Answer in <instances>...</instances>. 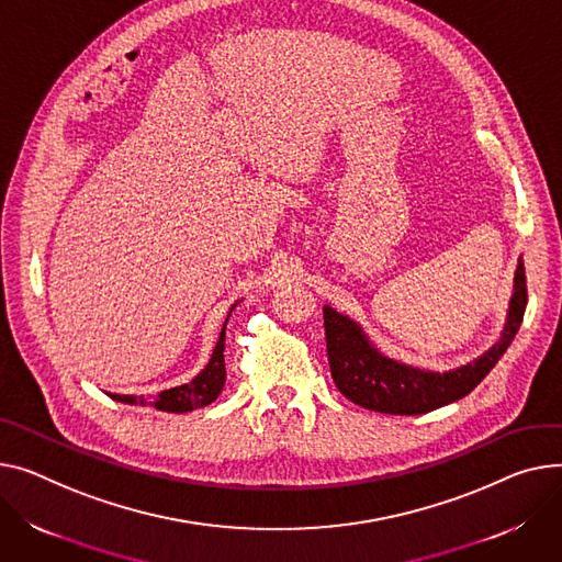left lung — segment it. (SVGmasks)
Instances as JSON below:
<instances>
[{"label": "left lung", "mask_w": 562, "mask_h": 562, "mask_svg": "<svg viewBox=\"0 0 562 562\" xmlns=\"http://www.w3.org/2000/svg\"><path fill=\"white\" fill-rule=\"evenodd\" d=\"M527 273L517 265L515 286L502 339L479 359L450 372H431L400 363L372 348L361 327L348 316L323 307L327 361L336 389L350 402L391 416H418L465 397L502 359L525 318Z\"/></svg>", "instance_id": "8db88e82"}]
</instances>
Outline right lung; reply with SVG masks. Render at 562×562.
<instances>
[{"mask_svg":"<svg viewBox=\"0 0 562 562\" xmlns=\"http://www.w3.org/2000/svg\"><path fill=\"white\" fill-rule=\"evenodd\" d=\"M233 314V312H231ZM228 314V318H231ZM226 318V323H228ZM226 323L221 327L216 348L207 361V366L199 372V375L182 386H173L167 391H160L154 400H146L144 395H110L112 400L124 404H151L167 414H184V411H194L199 406H207L218 397L226 384V361H223V350H226Z\"/></svg>","mask_w":562,"mask_h":562,"instance_id":"add662e5","label":"right lung"}]
</instances>
